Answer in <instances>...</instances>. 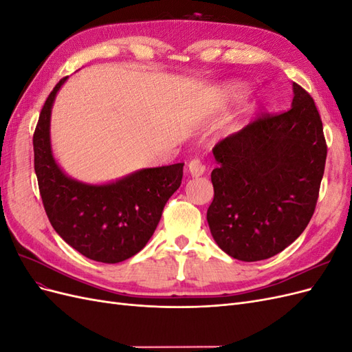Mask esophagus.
<instances>
[{
    "label": "esophagus",
    "instance_id": "obj_1",
    "mask_svg": "<svg viewBox=\"0 0 352 352\" xmlns=\"http://www.w3.org/2000/svg\"><path fill=\"white\" fill-rule=\"evenodd\" d=\"M206 172V166L202 164L199 160H192V162H189L188 164V173L192 176V177H198L201 175H204Z\"/></svg>",
    "mask_w": 352,
    "mask_h": 352
}]
</instances>
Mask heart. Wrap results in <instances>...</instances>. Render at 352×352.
<instances>
[{
  "label": "heart",
  "mask_w": 352,
  "mask_h": 352,
  "mask_svg": "<svg viewBox=\"0 0 352 352\" xmlns=\"http://www.w3.org/2000/svg\"><path fill=\"white\" fill-rule=\"evenodd\" d=\"M228 92L230 97L239 98V97H242V95L247 94V87H245V85L241 82H233V83L228 85Z\"/></svg>",
  "instance_id": "1"
}]
</instances>
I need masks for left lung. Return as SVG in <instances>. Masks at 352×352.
<instances>
[{"label": "left lung", "mask_w": 352, "mask_h": 352, "mask_svg": "<svg viewBox=\"0 0 352 352\" xmlns=\"http://www.w3.org/2000/svg\"><path fill=\"white\" fill-rule=\"evenodd\" d=\"M291 110L265 114L212 148L207 211L220 250L241 261L279 254L313 217L327 146L310 94L292 83Z\"/></svg>", "instance_id": "obj_1"}]
</instances>
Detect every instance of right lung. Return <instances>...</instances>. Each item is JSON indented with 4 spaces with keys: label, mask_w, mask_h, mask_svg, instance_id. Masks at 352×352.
Listing matches in <instances>:
<instances>
[{
    "label": "right lung",
    "mask_w": 352,
    "mask_h": 352,
    "mask_svg": "<svg viewBox=\"0 0 352 352\" xmlns=\"http://www.w3.org/2000/svg\"><path fill=\"white\" fill-rule=\"evenodd\" d=\"M61 79L41 110L34 135L35 173L52 228L72 248L101 263H120L140 252L182 184L184 163L141 168L107 184H87L65 173L51 146V110Z\"/></svg>",
    "instance_id": "add662e5"
}]
</instances>
